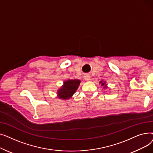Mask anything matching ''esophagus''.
Wrapping results in <instances>:
<instances>
[{
  "label": "esophagus",
  "instance_id": "1",
  "mask_svg": "<svg viewBox=\"0 0 153 153\" xmlns=\"http://www.w3.org/2000/svg\"><path fill=\"white\" fill-rule=\"evenodd\" d=\"M84 79L86 80V81H89L90 80V76H89V74H85L84 75Z\"/></svg>",
  "mask_w": 153,
  "mask_h": 153
}]
</instances>
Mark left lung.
Instances as JSON below:
<instances>
[{
    "instance_id": "1",
    "label": "left lung",
    "mask_w": 153,
    "mask_h": 153,
    "mask_svg": "<svg viewBox=\"0 0 153 153\" xmlns=\"http://www.w3.org/2000/svg\"><path fill=\"white\" fill-rule=\"evenodd\" d=\"M100 83H102V85H104V84H105V82H102V81H101L100 82ZM107 87H106V85H105V87H104V88H106Z\"/></svg>"
}]
</instances>
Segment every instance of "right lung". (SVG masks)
Segmentation results:
<instances>
[{
  "label": "right lung",
  "instance_id": "right-lung-1",
  "mask_svg": "<svg viewBox=\"0 0 153 153\" xmlns=\"http://www.w3.org/2000/svg\"><path fill=\"white\" fill-rule=\"evenodd\" d=\"M80 82L81 81L79 79L68 80L64 82V85L58 92L59 98L62 99H69L77 91Z\"/></svg>",
  "mask_w": 153,
  "mask_h": 153
}]
</instances>
